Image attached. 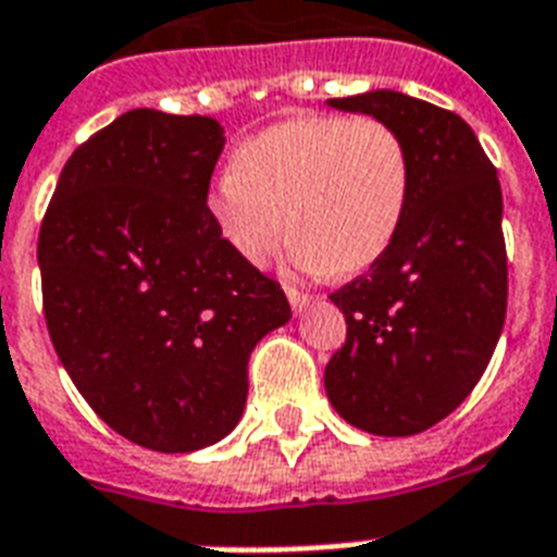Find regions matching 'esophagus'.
<instances>
[{
  "instance_id": "obj_1",
  "label": "esophagus",
  "mask_w": 557,
  "mask_h": 557,
  "mask_svg": "<svg viewBox=\"0 0 557 557\" xmlns=\"http://www.w3.org/2000/svg\"><path fill=\"white\" fill-rule=\"evenodd\" d=\"M286 297H288V304H292V309H295V312H304L306 306H309V295L297 292L295 286H286Z\"/></svg>"
}]
</instances>
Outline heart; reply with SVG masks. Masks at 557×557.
<instances>
[{
	"label": "heart",
	"mask_w": 557,
	"mask_h": 557,
	"mask_svg": "<svg viewBox=\"0 0 557 557\" xmlns=\"http://www.w3.org/2000/svg\"><path fill=\"white\" fill-rule=\"evenodd\" d=\"M413 201V156L370 115H297L251 135L208 190L213 225L262 265L292 227L297 269L358 274L393 248Z\"/></svg>",
	"instance_id": "heart-1"
}]
</instances>
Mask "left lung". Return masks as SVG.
<instances>
[{"label":"left lung","instance_id":"1","mask_svg":"<svg viewBox=\"0 0 557 557\" xmlns=\"http://www.w3.org/2000/svg\"><path fill=\"white\" fill-rule=\"evenodd\" d=\"M330 107L405 135L413 201L393 248L330 295L347 341L323 384L349 424L413 436L462 405L500 341L509 300L500 178L457 112L389 89Z\"/></svg>","mask_w":557,"mask_h":557}]
</instances>
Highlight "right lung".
<instances>
[{"label":"right lung","mask_w":557,"mask_h":557,"mask_svg":"<svg viewBox=\"0 0 557 557\" xmlns=\"http://www.w3.org/2000/svg\"><path fill=\"white\" fill-rule=\"evenodd\" d=\"M225 129L129 109L65 161L39 225L48 335L103 422L161 454L234 431L248 358L292 318L208 213Z\"/></svg>","instance_id":"add662e5"}]
</instances>
